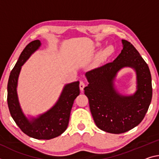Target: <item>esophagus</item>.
<instances>
[{
	"label": "esophagus",
	"instance_id": "esophagus-1",
	"mask_svg": "<svg viewBox=\"0 0 159 159\" xmlns=\"http://www.w3.org/2000/svg\"><path fill=\"white\" fill-rule=\"evenodd\" d=\"M85 86V83L83 81V80H81V81H80V84H79V87H80V89L81 91H83L84 89V88Z\"/></svg>",
	"mask_w": 159,
	"mask_h": 159
}]
</instances>
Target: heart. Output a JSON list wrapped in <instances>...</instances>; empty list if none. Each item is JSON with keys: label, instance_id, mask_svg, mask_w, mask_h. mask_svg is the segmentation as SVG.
Returning <instances> with one entry per match:
<instances>
[{"label": "heart", "instance_id": "b5f03b06", "mask_svg": "<svg viewBox=\"0 0 159 159\" xmlns=\"http://www.w3.org/2000/svg\"><path fill=\"white\" fill-rule=\"evenodd\" d=\"M112 50H113V48L111 46H109V47H107L106 49H105V51L103 52V54H104L105 55L110 54H111V53L112 52Z\"/></svg>", "mask_w": 159, "mask_h": 159}]
</instances>
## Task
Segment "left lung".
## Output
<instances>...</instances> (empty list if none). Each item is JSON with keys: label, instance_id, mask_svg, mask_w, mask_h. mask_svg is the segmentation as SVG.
Wrapping results in <instances>:
<instances>
[{"label": "left lung", "instance_id": "obj_1", "mask_svg": "<svg viewBox=\"0 0 159 159\" xmlns=\"http://www.w3.org/2000/svg\"><path fill=\"white\" fill-rule=\"evenodd\" d=\"M123 49L115 61L88 71L89 84L84 89L90 112L99 129L112 134H121L133 129L142 122L152 98V75L148 66L136 48L122 39ZM137 72L138 90L131 97L116 91L113 80L123 67Z\"/></svg>", "mask_w": 159, "mask_h": 159}]
</instances>
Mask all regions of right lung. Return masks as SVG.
<instances>
[{"instance_id":"obj_1","label":"right lung","mask_w":159,"mask_h":159,"mask_svg":"<svg viewBox=\"0 0 159 159\" xmlns=\"http://www.w3.org/2000/svg\"><path fill=\"white\" fill-rule=\"evenodd\" d=\"M40 45L39 40H34L27 44L22 52L10 74L7 83V101L12 119L22 132L37 139L48 140L61 135L66 129L70 110L75 99L80 94V89L79 81L66 85L59 100L52 109L30 121L25 117L17 99V79L21 66Z\"/></svg>"}]
</instances>
